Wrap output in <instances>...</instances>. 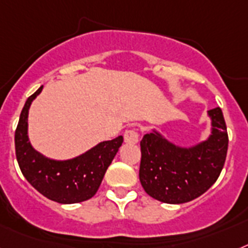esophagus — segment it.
<instances>
[{
	"label": "esophagus",
	"instance_id": "esophagus-1",
	"mask_svg": "<svg viewBox=\"0 0 248 248\" xmlns=\"http://www.w3.org/2000/svg\"><path fill=\"white\" fill-rule=\"evenodd\" d=\"M124 142L130 143V145H135V143L139 142V134L137 131L135 130H127L124 135Z\"/></svg>",
	"mask_w": 248,
	"mask_h": 248
}]
</instances>
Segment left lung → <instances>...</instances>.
Returning a JSON list of instances; mask_svg holds the SVG:
<instances>
[{"instance_id": "8db88e82", "label": "left lung", "mask_w": 248, "mask_h": 248, "mask_svg": "<svg viewBox=\"0 0 248 248\" xmlns=\"http://www.w3.org/2000/svg\"><path fill=\"white\" fill-rule=\"evenodd\" d=\"M211 132L205 140L183 146L157 128L142 137L140 182L156 201L182 204L201 197L219 176L226 161L228 135L219 107L208 111Z\"/></svg>"}]
</instances>
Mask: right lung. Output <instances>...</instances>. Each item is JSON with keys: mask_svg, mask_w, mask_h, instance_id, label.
I'll use <instances>...</instances> for the list:
<instances>
[{"mask_svg": "<svg viewBox=\"0 0 248 248\" xmlns=\"http://www.w3.org/2000/svg\"><path fill=\"white\" fill-rule=\"evenodd\" d=\"M43 85L30 95L22 108L15 132L17 163L25 179L39 193L60 204L88 201L97 193L124 137L102 141L88 151L66 160L50 159L34 149L29 139V109Z\"/></svg>", "mask_w": 248, "mask_h": 248, "instance_id": "obj_1", "label": "right lung"}]
</instances>
